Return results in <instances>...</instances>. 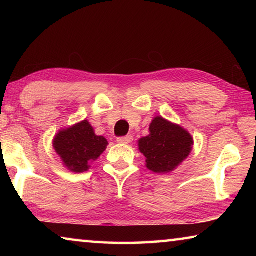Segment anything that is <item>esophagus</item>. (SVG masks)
Here are the masks:
<instances>
[{
    "label": "esophagus",
    "instance_id": "1",
    "mask_svg": "<svg viewBox=\"0 0 256 256\" xmlns=\"http://www.w3.org/2000/svg\"><path fill=\"white\" fill-rule=\"evenodd\" d=\"M133 141V136H120L118 138V144H128Z\"/></svg>",
    "mask_w": 256,
    "mask_h": 256
}]
</instances>
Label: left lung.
<instances>
[{
  "mask_svg": "<svg viewBox=\"0 0 256 256\" xmlns=\"http://www.w3.org/2000/svg\"><path fill=\"white\" fill-rule=\"evenodd\" d=\"M149 130V136L138 140V149L146 157V168L154 172L174 170L192 150L190 134L159 116L152 120Z\"/></svg>",
  "mask_w": 256,
  "mask_h": 256,
  "instance_id": "1",
  "label": "left lung"
}]
</instances>
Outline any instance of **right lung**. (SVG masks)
I'll return each mask as SVG.
<instances>
[{"instance_id": "1", "label": "right lung", "mask_w": 256, "mask_h": 256, "mask_svg": "<svg viewBox=\"0 0 256 256\" xmlns=\"http://www.w3.org/2000/svg\"><path fill=\"white\" fill-rule=\"evenodd\" d=\"M53 144L68 170L84 172L88 170L89 164L105 151L108 142L104 136H96L88 120H84L60 131Z\"/></svg>"}]
</instances>
